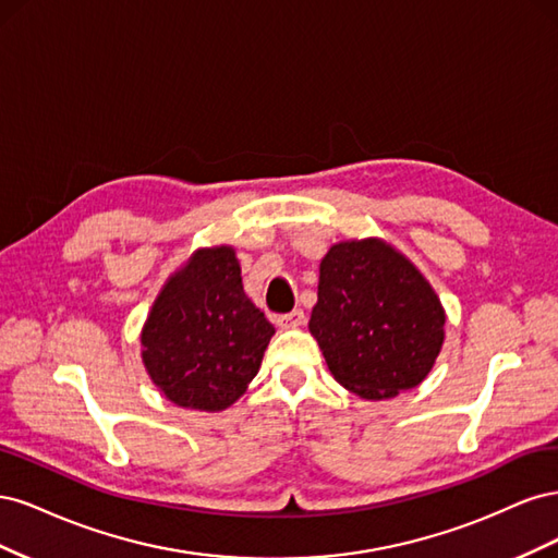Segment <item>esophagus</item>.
<instances>
[{"label":"esophagus","mask_w":558,"mask_h":558,"mask_svg":"<svg viewBox=\"0 0 558 558\" xmlns=\"http://www.w3.org/2000/svg\"><path fill=\"white\" fill-rule=\"evenodd\" d=\"M305 320H307V316H305V312H302V310H293V312H289V314L277 316V324H279V328H283V330L300 328L302 324H305Z\"/></svg>","instance_id":"obj_1"}]
</instances>
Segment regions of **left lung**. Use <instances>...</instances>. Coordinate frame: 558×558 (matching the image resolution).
Listing matches in <instances>:
<instances>
[{
	"instance_id": "1",
	"label": "left lung",
	"mask_w": 558,
	"mask_h": 558,
	"mask_svg": "<svg viewBox=\"0 0 558 558\" xmlns=\"http://www.w3.org/2000/svg\"><path fill=\"white\" fill-rule=\"evenodd\" d=\"M310 332L347 391L386 400L428 377L445 342V310L391 244L351 240L320 260Z\"/></svg>"
}]
</instances>
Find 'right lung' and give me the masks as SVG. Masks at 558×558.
<instances>
[{
    "mask_svg": "<svg viewBox=\"0 0 558 558\" xmlns=\"http://www.w3.org/2000/svg\"><path fill=\"white\" fill-rule=\"evenodd\" d=\"M275 326L246 298L232 246L197 248L142 330L148 377L179 408L221 412L258 375Z\"/></svg>",
    "mask_w": 558,
    "mask_h": 558,
    "instance_id": "obj_1",
    "label": "right lung"
}]
</instances>
